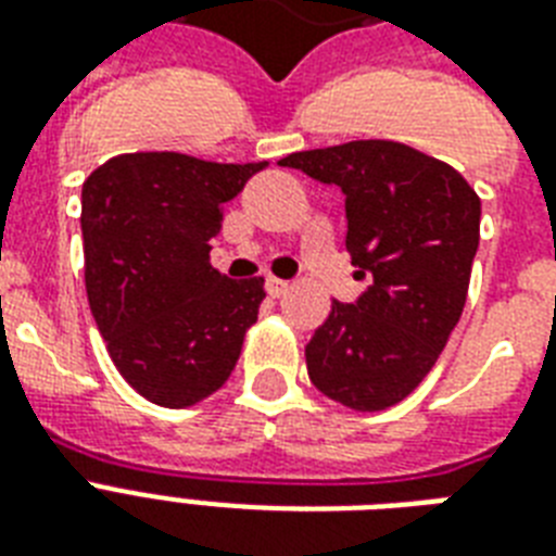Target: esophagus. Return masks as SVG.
<instances>
[{
  "label": "esophagus",
  "mask_w": 556,
  "mask_h": 556,
  "mask_svg": "<svg viewBox=\"0 0 556 556\" xmlns=\"http://www.w3.org/2000/svg\"><path fill=\"white\" fill-rule=\"evenodd\" d=\"M265 288H268L270 296H282L288 291V282L286 279H277V277H268V282H265Z\"/></svg>",
  "instance_id": "1"
}]
</instances>
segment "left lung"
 Returning <instances> with one entry per match:
<instances>
[{"mask_svg": "<svg viewBox=\"0 0 556 556\" xmlns=\"http://www.w3.org/2000/svg\"><path fill=\"white\" fill-rule=\"evenodd\" d=\"M303 169L346 195V251L369 288L331 312L305 346L323 395L380 413L404 401L439 361L465 312L482 201L462 173L397 141H349L294 152Z\"/></svg>", "mask_w": 556, "mask_h": 556, "instance_id": "8db88e82", "label": "left lung"}]
</instances>
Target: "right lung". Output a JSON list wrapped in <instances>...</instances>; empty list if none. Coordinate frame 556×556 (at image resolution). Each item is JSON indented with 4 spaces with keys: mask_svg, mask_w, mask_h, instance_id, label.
Here are the masks:
<instances>
[{
    "mask_svg": "<svg viewBox=\"0 0 556 556\" xmlns=\"http://www.w3.org/2000/svg\"><path fill=\"white\" fill-rule=\"evenodd\" d=\"M268 167L181 152H126L83 185L86 294L129 387L167 409L213 395L233 371L265 279L210 265L225 201Z\"/></svg>",
    "mask_w": 556,
    "mask_h": 556,
    "instance_id": "add662e5",
    "label": "right lung"
}]
</instances>
